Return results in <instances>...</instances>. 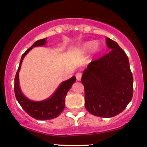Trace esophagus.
I'll use <instances>...</instances> for the list:
<instances>
[{"label":"esophagus","mask_w":147,"mask_h":147,"mask_svg":"<svg viewBox=\"0 0 147 147\" xmlns=\"http://www.w3.org/2000/svg\"><path fill=\"white\" fill-rule=\"evenodd\" d=\"M82 74L81 73V72H77V74H76V78H77V80H81V79H82Z\"/></svg>","instance_id":"obj_1"}]
</instances>
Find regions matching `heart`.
I'll list each match as a JSON object with an SVG mask.
<instances>
[{
	"label": "heart",
	"instance_id": "obj_1",
	"mask_svg": "<svg viewBox=\"0 0 147 147\" xmlns=\"http://www.w3.org/2000/svg\"><path fill=\"white\" fill-rule=\"evenodd\" d=\"M95 43H94V42H88V43H85V44L84 45V49L86 50H90V49L93 48L94 47H95Z\"/></svg>",
	"mask_w": 147,
	"mask_h": 147
}]
</instances>
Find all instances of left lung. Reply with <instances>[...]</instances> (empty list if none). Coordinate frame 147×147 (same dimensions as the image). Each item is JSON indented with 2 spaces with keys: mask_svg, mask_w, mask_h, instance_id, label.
Segmentation results:
<instances>
[{
  "mask_svg": "<svg viewBox=\"0 0 147 147\" xmlns=\"http://www.w3.org/2000/svg\"><path fill=\"white\" fill-rule=\"evenodd\" d=\"M106 43L111 51L88 64L82 83L86 110L97 117H112L122 113L131 102L133 78L124 50L111 38H106Z\"/></svg>",
  "mask_w": 147,
  "mask_h": 147,
  "instance_id": "obj_1",
  "label": "left lung"
}]
</instances>
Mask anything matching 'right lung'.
<instances>
[{"label":"right lung","mask_w":147,"mask_h":147,"mask_svg":"<svg viewBox=\"0 0 147 147\" xmlns=\"http://www.w3.org/2000/svg\"><path fill=\"white\" fill-rule=\"evenodd\" d=\"M46 43V38L36 41L29 49L22 55L19 66L14 79V93L18 102L23 109L29 115L38 120H48L58 117L65 108V98L67 92L76 82V77H72L68 80L60 84L57 90L50 98L41 102H34L30 100L22 93L19 86V72L23 58L34 47L44 45Z\"/></svg>","instance_id":"add662e5"}]
</instances>
